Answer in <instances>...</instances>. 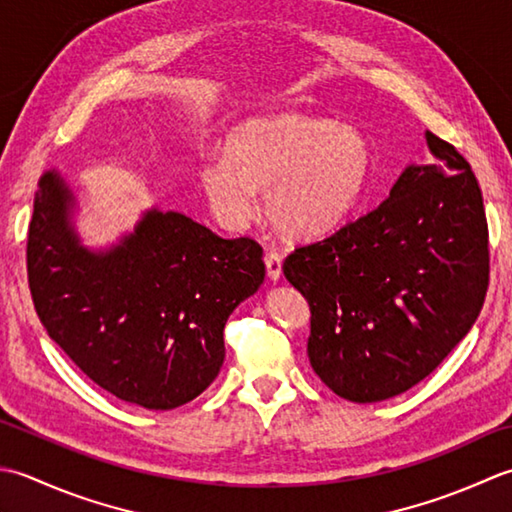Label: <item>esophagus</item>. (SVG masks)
<instances>
[{
	"label": "esophagus",
	"instance_id": "esophagus-1",
	"mask_svg": "<svg viewBox=\"0 0 512 512\" xmlns=\"http://www.w3.org/2000/svg\"><path fill=\"white\" fill-rule=\"evenodd\" d=\"M265 265H267L269 280H278L280 274H283V256H280L278 252H267Z\"/></svg>",
	"mask_w": 512,
	"mask_h": 512
}]
</instances>
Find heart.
<instances>
[{
    "label": "heart",
    "mask_w": 512,
    "mask_h": 512,
    "mask_svg": "<svg viewBox=\"0 0 512 512\" xmlns=\"http://www.w3.org/2000/svg\"><path fill=\"white\" fill-rule=\"evenodd\" d=\"M371 143L356 125L296 112L236 123L225 134L223 159L201 168V183L218 221L243 227L258 212L289 238H314L356 212L371 176Z\"/></svg>",
    "instance_id": "1"
}]
</instances>
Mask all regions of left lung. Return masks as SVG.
<instances>
[{
    "mask_svg": "<svg viewBox=\"0 0 512 512\" xmlns=\"http://www.w3.org/2000/svg\"><path fill=\"white\" fill-rule=\"evenodd\" d=\"M409 165L384 203L296 247L285 278L309 302V362L340 398L389 400L422 382L482 311L488 225L479 183L451 143Z\"/></svg>",
    "mask_w": 512,
    "mask_h": 512,
    "instance_id": "obj_1",
    "label": "left lung"
}]
</instances>
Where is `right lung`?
I'll return each mask as SVG.
<instances>
[{"label": "right lung", "mask_w": 512, "mask_h": 512, "mask_svg": "<svg viewBox=\"0 0 512 512\" xmlns=\"http://www.w3.org/2000/svg\"><path fill=\"white\" fill-rule=\"evenodd\" d=\"M75 194L46 172L28 225V287L66 356L123 402L170 411L223 367L229 314L265 280L263 247L179 212L148 210L106 252L79 243Z\"/></svg>", "instance_id": "obj_1"}]
</instances>
